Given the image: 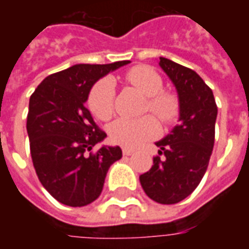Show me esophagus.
<instances>
[{
  "label": "esophagus",
  "mask_w": 249,
  "mask_h": 249,
  "mask_svg": "<svg viewBox=\"0 0 249 249\" xmlns=\"http://www.w3.org/2000/svg\"><path fill=\"white\" fill-rule=\"evenodd\" d=\"M133 153V151L132 149H128V148H123V155L124 156H130Z\"/></svg>",
  "instance_id": "34e87169"
}]
</instances>
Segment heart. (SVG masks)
<instances>
[{"label":"heart","mask_w":249,"mask_h":249,"mask_svg":"<svg viewBox=\"0 0 249 249\" xmlns=\"http://www.w3.org/2000/svg\"><path fill=\"white\" fill-rule=\"evenodd\" d=\"M124 78L139 92L146 96L145 110H151L162 123H172L178 116L180 104L175 93L162 89V78L155 69L146 65L130 68ZM116 88L112 78H103L93 85L89 93V108L97 119L107 121L114 112ZM159 124L155 117L119 119L109 128L110 140L124 146L137 148L159 135Z\"/></svg>","instance_id":"1"}]
</instances>
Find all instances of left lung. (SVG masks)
Instances as JSON below:
<instances>
[{"label":"left lung","mask_w":249,"mask_h":249,"mask_svg":"<svg viewBox=\"0 0 249 249\" xmlns=\"http://www.w3.org/2000/svg\"><path fill=\"white\" fill-rule=\"evenodd\" d=\"M159 64L178 90L180 124L157 141L159 155L151 169L140 176V183L153 201L176 204L196 189L208 168L217 105L212 89L196 71L164 57Z\"/></svg>","instance_id":"1"}]
</instances>
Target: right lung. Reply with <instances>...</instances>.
<instances>
[{"label": "right lung", "mask_w": 249, "mask_h": 249, "mask_svg": "<svg viewBox=\"0 0 249 249\" xmlns=\"http://www.w3.org/2000/svg\"><path fill=\"white\" fill-rule=\"evenodd\" d=\"M130 61L77 64L48 76L29 100L26 130L38 180L69 207L93 203L103 192L109 167L123 156L120 146L93 148L107 133L85 107L94 82Z\"/></svg>", "instance_id": "1"}]
</instances>
